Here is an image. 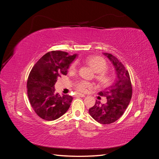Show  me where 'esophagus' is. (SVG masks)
<instances>
[{"label":"esophagus","instance_id":"34e87169","mask_svg":"<svg viewBox=\"0 0 159 159\" xmlns=\"http://www.w3.org/2000/svg\"><path fill=\"white\" fill-rule=\"evenodd\" d=\"M75 95L78 96V97H81V98L85 97V95L84 94H81V93H76Z\"/></svg>","mask_w":159,"mask_h":159}]
</instances>
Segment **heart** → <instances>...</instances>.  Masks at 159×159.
<instances>
[{"label":"heart","instance_id":"obj_1","mask_svg":"<svg viewBox=\"0 0 159 159\" xmlns=\"http://www.w3.org/2000/svg\"><path fill=\"white\" fill-rule=\"evenodd\" d=\"M85 62L96 72L95 80L98 82L103 86L109 85L112 83L113 75L107 71L108 64L104 58L100 56H90L85 59ZM77 63L75 61L72 62L69 67L70 71H74L76 70ZM76 90L79 92H84L88 88L92 87V84L87 81L80 80L75 84Z\"/></svg>","mask_w":159,"mask_h":159}]
</instances>
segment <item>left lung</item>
<instances>
[{
    "label": "left lung",
    "instance_id": "obj_1",
    "mask_svg": "<svg viewBox=\"0 0 159 159\" xmlns=\"http://www.w3.org/2000/svg\"><path fill=\"white\" fill-rule=\"evenodd\" d=\"M116 70L117 78L115 82L98 93L107 98V102L102 103L96 101L89 113L95 121L102 124H111L121 117L130 103L133 93L132 85L128 70L113 55L104 53Z\"/></svg>",
    "mask_w": 159,
    "mask_h": 159
}]
</instances>
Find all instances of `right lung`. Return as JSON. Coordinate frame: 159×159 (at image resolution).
Listing matches in <instances>:
<instances>
[{
    "label": "right lung",
    "instance_id": "add662e5",
    "mask_svg": "<svg viewBox=\"0 0 159 159\" xmlns=\"http://www.w3.org/2000/svg\"><path fill=\"white\" fill-rule=\"evenodd\" d=\"M76 54L62 51L46 53L33 66L27 81V94L32 107L40 118L53 121L68 110L71 96L55 93L57 80L66 75Z\"/></svg>",
    "mask_w": 159,
    "mask_h": 159
}]
</instances>
